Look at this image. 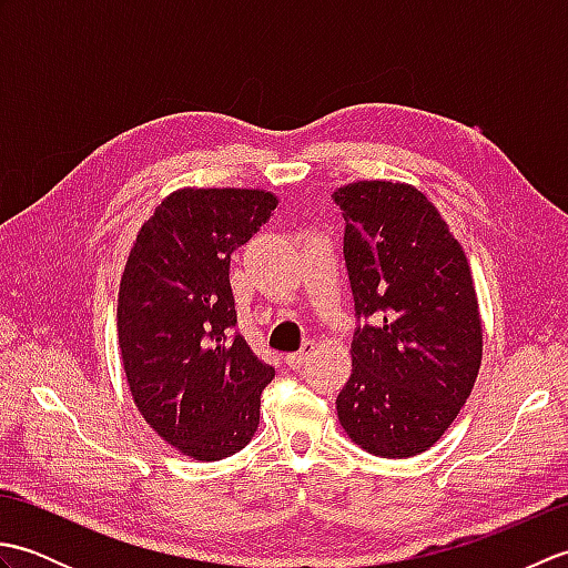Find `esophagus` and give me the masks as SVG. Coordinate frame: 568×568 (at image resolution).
<instances>
[{
	"instance_id": "1",
	"label": "esophagus",
	"mask_w": 568,
	"mask_h": 568,
	"mask_svg": "<svg viewBox=\"0 0 568 568\" xmlns=\"http://www.w3.org/2000/svg\"><path fill=\"white\" fill-rule=\"evenodd\" d=\"M315 344L312 342H305L303 344V348H300V352H293V354H285V364L291 366V368H303L307 361L312 358V354H315Z\"/></svg>"
}]
</instances>
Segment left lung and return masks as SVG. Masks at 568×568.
Masks as SVG:
<instances>
[{
    "instance_id": "1",
    "label": "left lung",
    "mask_w": 568,
    "mask_h": 568,
    "mask_svg": "<svg viewBox=\"0 0 568 568\" xmlns=\"http://www.w3.org/2000/svg\"><path fill=\"white\" fill-rule=\"evenodd\" d=\"M332 197L358 320L336 415L373 456L422 454L464 407L484 354L466 253L413 185L361 180Z\"/></svg>"
}]
</instances>
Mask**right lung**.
Segmentation results:
<instances>
[{"label": "right lung", "instance_id": "add662e5", "mask_svg": "<svg viewBox=\"0 0 568 568\" xmlns=\"http://www.w3.org/2000/svg\"><path fill=\"white\" fill-rule=\"evenodd\" d=\"M263 190L185 187L141 226L119 285L124 373L143 419L197 462L251 442L275 368L236 329L232 253L271 220Z\"/></svg>", "mask_w": 568, "mask_h": 568}]
</instances>
